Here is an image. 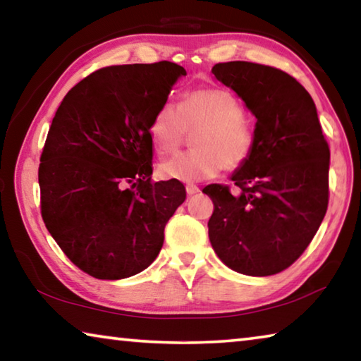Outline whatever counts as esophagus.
Masks as SVG:
<instances>
[{"mask_svg": "<svg viewBox=\"0 0 361 361\" xmlns=\"http://www.w3.org/2000/svg\"><path fill=\"white\" fill-rule=\"evenodd\" d=\"M186 192H188V195H194V194L200 192V189L195 186V185H188L186 186Z\"/></svg>", "mask_w": 361, "mask_h": 361, "instance_id": "esophagus-1", "label": "esophagus"}]
</instances>
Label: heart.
Wrapping results in <instances>:
<instances>
[{
    "label": "heart",
    "mask_w": 361,
    "mask_h": 361,
    "mask_svg": "<svg viewBox=\"0 0 361 361\" xmlns=\"http://www.w3.org/2000/svg\"><path fill=\"white\" fill-rule=\"evenodd\" d=\"M199 129L192 135V151L180 152L159 164L162 178L197 183L213 178L223 169H240L252 156L255 130L245 118L240 100L221 87H202L183 97L178 106L164 103L152 114L148 133L154 149L161 154L173 152L185 140L186 130Z\"/></svg>",
    "instance_id": "b5f03b06"
}]
</instances>
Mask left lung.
<instances>
[{"mask_svg": "<svg viewBox=\"0 0 361 361\" xmlns=\"http://www.w3.org/2000/svg\"><path fill=\"white\" fill-rule=\"evenodd\" d=\"M212 73L256 118L252 156L231 176L240 192L202 191L215 205L212 247L232 271L274 276L302 255L325 218L328 143L312 97L288 73L252 62L216 63Z\"/></svg>", "mask_w": 361, "mask_h": 361, "instance_id": "1", "label": "left lung"}]
</instances>
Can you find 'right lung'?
<instances>
[{
    "instance_id": "right-lung-1",
    "label": "right lung",
    "mask_w": 361,
    "mask_h": 361,
    "mask_svg": "<svg viewBox=\"0 0 361 361\" xmlns=\"http://www.w3.org/2000/svg\"><path fill=\"white\" fill-rule=\"evenodd\" d=\"M186 76L172 62L116 65L60 103L41 154V215L73 264L102 280L132 277L157 258L185 202L176 180L151 183L148 126Z\"/></svg>"
}]
</instances>
